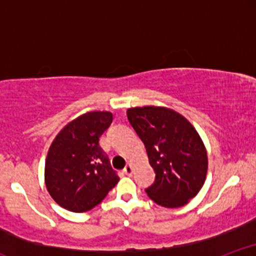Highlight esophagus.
Listing matches in <instances>:
<instances>
[{
	"instance_id": "esophagus-1",
	"label": "esophagus",
	"mask_w": 256,
	"mask_h": 256,
	"mask_svg": "<svg viewBox=\"0 0 256 256\" xmlns=\"http://www.w3.org/2000/svg\"><path fill=\"white\" fill-rule=\"evenodd\" d=\"M132 165H130V164H128V165H126L125 166V168H124V173L125 174H128V176H131L132 174Z\"/></svg>"
}]
</instances>
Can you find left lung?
I'll use <instances>...</instances> for the list:
<instances>
[{"mask_svg":"<svg viewBox=\"0 0 256 256\" xmlns=\"http://www.w3.org/2000/svg\"><path fill=\"white\" fill-rule=\"evenodd\" d=\"M128 119L144 143L155 180L146 192L155 204L180 207L195 198L207 174V152L198 131L177 112L164 107H137Z\"/></svg>","mask_w":256,"mask_h":256,"instance_id":"obj_1","label":"left lung"}]
</instances>
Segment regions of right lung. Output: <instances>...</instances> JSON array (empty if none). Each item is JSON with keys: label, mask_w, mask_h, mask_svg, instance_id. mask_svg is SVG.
Returning <instances> with one entry per match:
<instances>
[{"label": "right lung", "mask_w": 256, "mask_h": 256, "mask_svg": "<svg viewBox=\"0 0 256 256\" xmlns=\"http://www.w3.org/2000/svg\"><path fill=\"white\" fill-rule=\"evenodd\" d=\"M113 114L89 112L66 125L52 143L46 161V185L58 206L76 213L101 204L119 182L100 137Z\"/></svg>", "instance_id": "add662e5"}]
</instances>
